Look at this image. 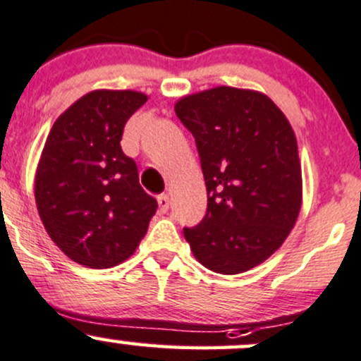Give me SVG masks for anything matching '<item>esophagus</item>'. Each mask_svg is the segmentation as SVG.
Here are the masks:
<instances>
[{"label":"esophagus","instance_id":"34e87169","mask_svg":"<svg viewBox=\"0 0 361 361\" xmlns=\"http://www.w3.org/2000/svg\"><path fill=\"white\" fill-rule=\"evenodd\" d=\"M157 204H159L161 212H168L169 204H171V200H169V195H168V193H161V195L157 197Z\"/></svg>","mask_w":361,"mask_h":361}]
</instances>
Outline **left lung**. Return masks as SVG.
<instances>
[{
  "label": "left lung",
  "mask_w": 361,
  "mask_h": 361,
  "mask_svg": "<svg viewBox=\"0 0 361 361\" xmlns=\"http://www.w3.org/2000/svg\"><path fill=\"white\" fill-rule=\"evenodd\" d=\"M195 138L207 212L183 228L193 255L219 274H240L274 253L302 207V166L290 121L267 96L216 87L178 101Z\"/></svg>",
  "instance_id": "obj_1"
}]
</instances>
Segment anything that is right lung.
I'll use <instances>...</instances> for the list:
<instances>
[{
	"mask_svg": "<svg viewBox=\"0 0 361 361\" xmlns=\"http://www.w3.org/2000/svg\"><path fill=\"white\" fill-rule=\"evenodd\" d=\"M147 101L135 90H94L54 121L35 173V202L47 235L90 269L128 259L157 202L121 150L126 121Z\"/></svg>",
	"mask_w": 361,
	"mask_h": 361,
	"instance_id": "obj_1",
	"label": "right lung"
}]
</instances>
